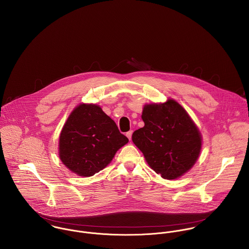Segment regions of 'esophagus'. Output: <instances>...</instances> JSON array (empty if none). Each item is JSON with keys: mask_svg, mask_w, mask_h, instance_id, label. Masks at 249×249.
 <instances>
[{"mask_svg": "<svg viewBox=\"0 0 249 249\" xmlns=\"http://www.w3.org/2000/svg\"><path fill=\"white\" fill-rule=\"evenodd\" d=\"M126 137L129 139V140H131V136H132V130H129L128 132H126Z\"/></svg>", "mask_w": 249, "mask_h": 249, "instance_id": "34e87169", "label": "esophagus"}]
</instances>
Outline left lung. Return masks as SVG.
Segmentation results:
<instances>
[{
	"label": "left lung",
	"mask_w": 249,
	"mask_h": 249,
	"mask_svg": "<svg viewBox=\"0 0 249 249\" xmlns=\"http://www.w3.org/2000/svg\"><path fill=\"white\" fill-rule=\"evenodd\" d=\"M144 125L135 130L132 141L150 168L165 179L188 172L198 158L200 133L186 112L174 100L147 105L142 110Z\"/></svg>",
	"instance_id": "8db88e82"
}]
</instances>
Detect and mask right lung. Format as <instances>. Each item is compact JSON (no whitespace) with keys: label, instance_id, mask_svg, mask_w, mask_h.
Returning <instances> with one entry per match:
<instances>
[{"label":"right lung","instance_id":"1","mask_svg":"<svg viewBox=\"0 0 249 249\" xmlns=\"http://www.w3.org/2000/svg\"><path fill=\"white\" fill-rule=\"evenodd\" d=\"M127 142L101 107L83 104L73 109L62 128L59 157L71 172L88 178L104 170Z\"/></svg>","mask_w":249,"mask_h":249}]
</instances>
